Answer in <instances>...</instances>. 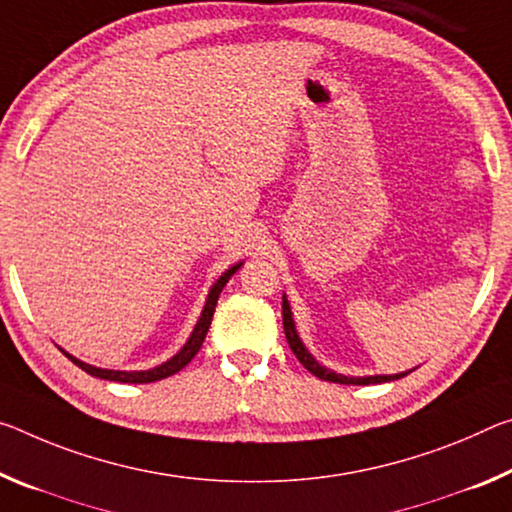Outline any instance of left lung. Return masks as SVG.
<instances>
[{
	"mask_svg": "<svg viewBox=\"0 0 512 512\" xmlns=\"http://www.w3.org/2000/svg\"><path fill=\"white\" fill-rule=\"evenodd\" d=\"M282 326H285V335H287V342L289 348L294 351L296 358L300 360V364L307 371H312L316 378L321 380H328V383H339V385H371V383H389V380H399L403 376H408L412 371H401V373H383V376H344V373H337L328 367H323L319 364V360L314 358V355L307 351V346L303 344V339H300L298 330H296V323H294V314H291V307H289V300L287 294H282Z\"/></svg>",
	"mask_w": 512,
	"mask_h": 512,
	"instance_id": "8db88e82",
	"label": "left lung"
}]
</instances>
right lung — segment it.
<instances>
[{
	"label": "right lung",
	"instance_id": "obj_1",
	"mask_svg": "<svg viewBox=\"0 0 512 512\" xmlns=\"http://www.w3.org/2000/svg\"><path fill=\"white\" fill-rule=\"evenodd\" d=\"M243 262H237L232 264L230 269H227L223 275H218V280L212 285V289H209L207 294V300H205V307H202V312L198 316L196 326H193V332L189 335V339H186V344L177 351L173 358L157 364V367L152 369H145V371H116V369H102V367H93V364H86L81 362L79 358H75V355H70L68 351H61L66 353V358H70L72 362L77 364L79 369H84L86 373H91V376L95 378H104V380H113V383H154V380H161V378H168L173 376V373H177L180 369H184L186 364H189L193 358H196V353L200 351L202 342H205L207 337V330L209 326H212V316H214V310H216V303H218V296H221L223 287L227 285V280L232 278L234 273H237L241 269Z\"/></svg>",
	"mask_w": 512,
	"mask_h": 512
}]
</instances>
